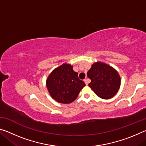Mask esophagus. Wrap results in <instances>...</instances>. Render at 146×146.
Wrapping results in <instances>:
<instances>
[{
  "label": "esophagus",
  "mask_w": 146,
  "mask_h": 146,
  "mask_svg": "<svg viewBox=\"0 0 146 146\" xmlns=\"http://www.w3.org/2000/svg\"><path fill=\"white\" fill-rule=\"evenodd\" d=\"M84 82H85V84H86V86H88V84H89V82H90V80H89L88 78H85L84 79Z\"/></svg>",
  "instance_id": "obj_1"
}]
</instances>
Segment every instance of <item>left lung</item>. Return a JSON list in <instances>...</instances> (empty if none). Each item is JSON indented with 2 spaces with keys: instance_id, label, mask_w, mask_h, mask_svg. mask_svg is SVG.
<instances>
[{
  "instance_id": "obj_1",
  "label": "left lung",
  "mask_w": 146,
  "mask_h": 146,
  "mask_svg": "<svg viewBox=\"0 0 146 146\" xmlns=\"http://www.w3.org/2000/svg\"><path fill=\"white\" fill-rule=\"evenodd\" d=\"M88 77L91 79L88 86L103 99L113 97L120 88V77L118 72L104 63H94L88 71Z\"/></svg>"
}]
</instances>
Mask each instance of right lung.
I'll return each mask as SVG.
<instances>
[{"mask_svg": "<svg viewBox=\"0 0 146 146\" xmlns=\"http://www.w3.org/2000/svg\"><path fill=\"white\" fill-rule=\"evenodd\" d=\"M46 86L51 97L57 102L70 104L77 98L86 86L79 79L70 64H64L54 70L48 76Z\"/></svg>", "mask_w": 146, "mask_h": 146, "instance_id": "1", "label": "right lung"}]
</instances>
